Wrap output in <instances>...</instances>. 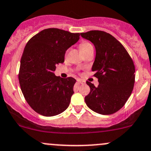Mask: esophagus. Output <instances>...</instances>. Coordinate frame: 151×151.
<instances>
[{
  "label": "esophagus",
  "mask_w": 151,
  "mask_h": 151,
  "mask_svg": "<svg viewBox=\"0 0 151 151\" xmlns=\"http://www.w3.org/2000/svg\"><path fill=\"white\" fill-rule=\"evenodd\" d=\"M77 83H79V84H84V81H82V79H77Z\"/></svg>",
  "instance_id": "obj_1"
}]
</instances>
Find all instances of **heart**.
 Masks as SVG:
<instances>
[{"mask_svg": "<svg viewBox=\"0 0 151 151\" xmlns=\"http://www.w3.org/2000/svg\"><path fill=\"white\" fill-rule=\"evenodd\" d=\"M79 49H80L81 52L82 54L87 52V51L90 50H94L93 46L90 44V43L87 42V41H84L79 44Z\"/></svg>", "mask_w": 151, "mask_h": 151, "instance_id": "heart-1", "label": "heart"}]
</instances>
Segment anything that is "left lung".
<instances>
[{"mask_svg":"<svg viewBox=\"0 0 151 151\" xmlns=\"http://www.w3.org/2000/svg\"><path fill=\"white\" fill-rule=\"evenodd\" d=\"M80 34L95 46L92 69L99 82L97 87L86 82L90 92L84 100L94 112L112 115L125 105L132 93L135 83L134 62L123 45L108 33L94 30Z\"/></svg>","mask_w":151,"mask_h":151,"instance_id":"obj_1","label":"left lung"}]
</instances>
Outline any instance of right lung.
<instances>
[{
    "mask_svg": "<svg viewBox=\"0 0 151 151\" xmlns=\"http://www.w3.org/2000/svg\"><path fill=\"white\" fill-rule=\"evenodd\" d=\"M79 33L50 28L29 39L24 48L19 73L25 100L37 113L57 115L69 107L76 79L60 78L54 74L64 62V54L79 39Z\"/></svg>",
    "mask_w": 151,
    "mask_h": 151,
    "instance_id": "add662e5",
    "label": "right lung"
}]
</instances>
